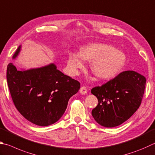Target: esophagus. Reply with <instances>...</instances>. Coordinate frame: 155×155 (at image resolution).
I'll use <instances>...</instances> for the list:
<instances>
[{
	"label": "esophagus",
	"mask_w": 155,
	"mask_h": 155,
	"mask_svg": "<svg viewBox=\"0 0 155 155\" xmlns=\"http://www.w3.org/2000/svg\"><path fill=\"white\" fill-rule=\"evenodd\" d=\"M80 94H81L82 95H85L87 93V89L85 86H82L81 87V89L79 90Z\"/></svg>",
	"instance_id": "34e87169"
}]
</instances>
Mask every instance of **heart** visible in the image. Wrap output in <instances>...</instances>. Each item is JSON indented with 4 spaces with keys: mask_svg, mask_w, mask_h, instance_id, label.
Listing matches in <instances>:
<instances>
[{
    "mask_svg": "<svg viewBox=\"0 0 155 155\" xmlns=\"http://www.w3.org/2000/svg\"><path fill=\"white\" fill-rule=\"evenodd\" d=\"M89 61L92 72L101 78H111L116 76L124 66V53L106 44H92L81 50V55L72 53L69 56L68 66L73 74L82 68L83 61L81 57Z\"/></svg>",
    "mask_w": 155,
    "mask_h": 155,
    "instance_id": "1",
    "label": "heart"
}]
</instances>
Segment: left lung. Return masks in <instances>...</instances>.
<instances>
[{
	"mask_svg": "<svg viewBox=\"0 0 155 155\" xmlns=\"http://www.w3.org/2000/svg\"><path fill=\"white\" fill-rule=\"evenodd\" d=\"M146 78L133 70L120 72L116 77L92 88L98 104L91 114L106 127L119 126L129 119L142 103Z\"/></svg>",
	"mask_w": 155,
	"mask_h": 155,
	"instance_id": "obj_1",
	"label": "left lung"
}]
</instances>
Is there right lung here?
<instances>
[{"label": "right lung", "mask_w": 155, "mask_h": 155, "mask_svg": "<svg viewBox=\"0 0 155 155\" xmlns=\"http://www.w3.org/2000/svg\"><path fill=\"white\" fill-rule=\"evenodd\" d=\"M20 51L19 46L14 54ZM7 80L11 98L25 119L39 126L52 125L62 117L68 100L80 89L78 81L58 70L53 64L19 71L8 64Z\"/></svg>", "instance_id": "obj_1"}]
</instances>
